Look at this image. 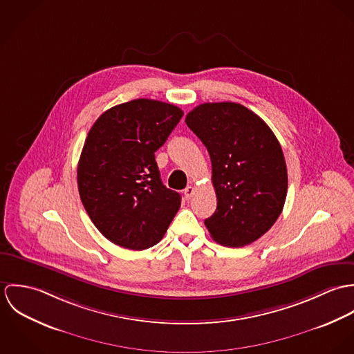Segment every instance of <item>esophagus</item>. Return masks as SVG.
Instances as JSON below:
<instances>
[{
  "label": "esophagus",
  "mask_w": 354,
  "mask_h": 354,
  "mask_svg": "<svg viewBox=\"0 0 354 354\" xmlns=\"http://www.w3.org/2000/svg\"><path fill=\"white\" fill-rule=\"evenodd\" d=\"M194 194H195V188H194L192 185H189V187H187V188L184 189V196H185L187 201H189Z\"/></svg>",
  "instance_id": "34e87169"
}]
</instances>
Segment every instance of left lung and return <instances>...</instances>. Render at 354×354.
<instances>
[{
  "mask_svg": "<svg viewBox=\"0 0 354 354\" xmlns=\"http://www.w3.org/2000/svg\"><path fill=\"white\" fill-rule=\"evenodd\" d=\"M185 122L212 165L216 209L205 227L225 247L251 244L271 229L286 201L288 170L278 139L257 114L234 102L202 103Z\"/></svg>",
  "mask_w": 354,
  "mask_h": 354,
  "instance_id": "obj_1",
  "label": "left lung"
}]
</instances>
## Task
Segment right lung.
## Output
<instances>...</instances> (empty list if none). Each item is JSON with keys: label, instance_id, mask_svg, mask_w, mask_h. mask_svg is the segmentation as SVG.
Listing matches in <instances>:
<instances>
[{"label": "right lung", "instance_id": "right-lung-1", "mask_svg": "<svg viewBox=\"0 0 354 354\" xmlns=\"http://www.w3.org/2000/svg\"><path fill=\"white\" fill-rule=\"evenodd\" d=\"M184 111L133 100L106 110L91 127L77 165L82 203L102 234L127 250L158 244L181 205L160 180L155 151Z\"/></svg>", "mask_w": 354, "mask_h": 354}]
</instances>
